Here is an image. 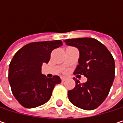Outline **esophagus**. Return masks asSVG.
I'll use <instances>...</instances> for the list:
<instances>
[{
	"mask_svg": "<svg viewBox=\"0 0 123 123\" xmlns=\"http://www.w3.org/2000/svg\"><path fill=\"white\" fill-rule=\"evenodd\" d=\"M61 80L62 81V82H64V81L66 80V78H65V76H61Z\"/></svg>",
	"mask_w": 123,
	"mask_h": 123,
	"instance_id": "esophagus-1",
	"label": "esophagus"
}]
</instances>
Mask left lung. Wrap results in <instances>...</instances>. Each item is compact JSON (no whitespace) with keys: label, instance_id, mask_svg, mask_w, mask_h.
<instances>
[{"label":"left lung","instance_id":"8db88e82","mask_svg":"<svg viewBox=\"0 0 123 123\" xmlns=\"http://www.w3.org/2000/svg\"><path fill=\"white\" fill-rule=\"evenodd\" d=\"M64 42L80 51L79 65L74 74L83 75L87 78L83 83L75 79V87L68 92L69 100L81 109L94 110L109 94L115 78L114 58L108 48L94 38H73Z\"/></svg>","mask_w":123,"mask_h":123}]
</instances>
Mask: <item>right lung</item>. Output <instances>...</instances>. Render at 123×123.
<instances>
[{"mask_svg":"<svg viewBox=\"0 0 123 123\" xmlns=\"http://www.w3.org/2000/svg\"><path fill=\"white\" fill-rule=\"evenodd\" d=\"M62 45L61 40L33 42L21 48L9 65L8 80L12 95L26 108L47 103L55 85L61 83L58 75L48 78L41 73L43 63H48L51 52Z\"/></svg>","mask_w":123,"mask_h":123,"instance_id":"1","label":"right lung"}]
</instances>
